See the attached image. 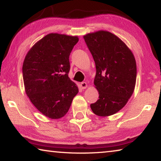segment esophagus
<instances>
[{
	"instance_id": "1",
	"label": "esophagus",
	"mask_w": 161,
	"mask_h": 161,
	"mask_svg": "<svg viewBox=\"0 0 161 161\" xmlns=\"http://www.w3.org/2000/svg\"><path fill=\"white\" fill-rule=\"evenodd\" d=\"M81 88H82L83 89H86V87H87V83L86 82H81Z\"/></svg>"
}]
</instances>
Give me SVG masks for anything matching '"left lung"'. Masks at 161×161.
I'll list each match as a JSON object with an SVG mask.
<instances>
[{
	"label": "left lung",
	"mask_w": 161,
	"mask_h": 161,
	"mask_svg": "<svg viewBox=\"0 0 161 161\" xmlns=\"http://www.w3.org/2000/svg\"><path fill=\"white\" fill-rule=\"evenodd\" d=\"M84 38L96 65L94 84L99 94L90 107L97 116L113 115L126 104L134 91L137 72L134 55L110 32L97 31Z\"/></svg>",
	"instance_id": "1"
}]
</instances>
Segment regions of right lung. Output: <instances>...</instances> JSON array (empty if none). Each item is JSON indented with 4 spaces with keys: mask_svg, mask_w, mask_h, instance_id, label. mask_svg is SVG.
I'll return each instance as SVG.
<instances>
[{
    "mask_svg": "<svg viewBox=\"0 0 161 161\" xmlns=\"http://www.w3.org/2000/svg\"><path fill=\"white\" fill-rule=\"evenodd\" d=\"M77 36L50 33L27 53L23 64L25 93L37 109L53 119L63 117L79 92L68 77L69 54Z\"/></svg>",
    "mask_w": 161,
    "mask_h": 161,
    "instance_id": "add662e5",
    "label": "right lung"
}]
</instances>
